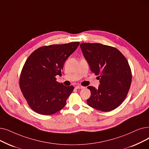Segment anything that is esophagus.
I'll list each match as a JSON object with an SVG mask.
<instances>
[{"label":"esophagus","mask_w":149,"mask_h":149,"mask_svg":"<svg viewBox=\"0 0 149 149\" xmlns=\"http://www.w3.org/2000/svg\"><path fill=\"white\" fill-rule=\"evenodd\" d=\"M84 88V86H81V85H77V86H75V88L76 89H83Z\"/></svg>","instance_id":"1"}]
</instances>
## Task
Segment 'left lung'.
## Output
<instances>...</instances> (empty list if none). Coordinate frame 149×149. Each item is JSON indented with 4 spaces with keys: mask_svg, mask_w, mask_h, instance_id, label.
Instances as JSON below:
<instances>
[{
    "mask_svg": "<svg viewBox=\"0 0 149 149\" xmlns=\"http://www.w3.org/2000/svg\"><path fill=\"white\" fill-rule=\"evenodd\" d=\"M80 47L91 70L100 80L97 89L88 87L91 91L88 105L101 111L113 110L125 100L131 86L128 61L118 49L107 45L83 42Z\"/></svg>",
    "mask_w": 149,
    "mask_h": 149,
    "instance_id": "left-lung-1",
    "label": "left lung"
}]
</instances>
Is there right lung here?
<instances>
[{"label":"right lung","mask_w":149,"mask_h":149,"mask_svg":"<svg viewBox=\"0 0 149 149\" xmlns=\"http://www.w3.org/2000/svg\"><path fill=\"white\" fill-rule=\"evenodd\" d=\"M79 42L45 46L35 50L22 68L19 86L30 108L42 115L53 114L66 105L74 89L56 81L68 58Z\"/></svg>","instance_id":"add662e5"}]
</instances>
